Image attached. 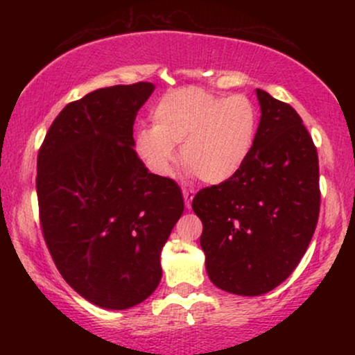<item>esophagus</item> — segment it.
Masks as SVG:
<instances>
[{
    "label": "esophagus",
    "mask_w": 355,
    "mask_h": 355,
    "mask_svg": "<svg viewBox=\"0 0 355 355\" xmlns=\"http://www.w3.org/2000/svg\"><path fill=\"white\" fill-rule=\"evenodd\" d=\"M193 197H195L193 190H183V200H185V207L189 210L191 207V200H193Z\"/></svg>",
    "instance_id": "1"
}]
</instances>
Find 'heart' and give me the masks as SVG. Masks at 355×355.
<instances>
[{
    "label": "heart",
    "mask_w": 355,
    "mask_h": 355,
    "mask_svg": "<svg viewBox=\"0 0 355 355\" xmlns=\"http://www.w3.org/2000/svg\"><path fill=\"white\" fill-rule=\"evenodd\" d=\"M153 126H140L137 152L148 170L168 177L177 160L175 145L187 172L209 185L237 177L254 150L259 112L243 95H214L202 88L166 93L152 108Z\"/></svg>",
    "instance_id": "obj_1"
}]
</instances>
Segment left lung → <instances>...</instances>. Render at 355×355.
Listing matches in <instances>:
<instances>
[{"label": "left lung", "mask_w": 355, "mask_h": 355, "mask_svg": "<svg viewBox=\"0 0 355 355\" xmlns=\"http://www.w3.org/2000/svg\"><path fill=\"white\" fill-rule=\"evenodd\" d=\"M260 123L237 177L202 189L191 209L203 223L200 245L210 280L222 291L255 297L299 266L320 209L319 158L291 105L255 89Z\"/></svg>", "instance_id": "obj_1"}]
</instances>
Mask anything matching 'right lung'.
Here are the masks:
<instances>
[{"label": "right lung", "mask_w": 355, "mask_h": 355, "mask_svg": "<svg viewBox=\"0 0 355 355\" xmlns=\"http://www.w3.org/2000/svg\"><path fill=\"white\" fill-rule=\"evenodd\" d=\"M155 85L88 93L55 118L38 153L40 220L55 266L75 292L110 311L144 302L183 214L180 187L138 158L133 123Z\"/></svg>", "instance_id": "add662e5"}]
</instances>
